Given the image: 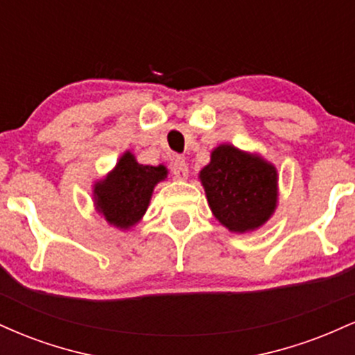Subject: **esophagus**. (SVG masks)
<instances>
[{"label": "esophagus", "instance_id": "1", "mask_svg": "<svg viewBox=\"0 0 355 355\" xmlns=\"http://www.w3.org/2000/svg\"><path fill=\"white\" fill-rule=\"evenodd\" d=\"M172 173L175 175L177 178H183L189 177V166H187V162L183 157H175L173 162H172Z\"/></svg>", "mask_w": 355, "mask_h": 355}]
</instances>
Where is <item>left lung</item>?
I'll use <instances>...</instances> for the list:
<instances>
[{"label": "left lung", "mask_w": 355, "mask_h": 355, "mask_svg": "<svg viewBox=\"0 0 355 355\" xmlns=\"http://www.w3.org/2000/svg\"><path fill=\"white\" fill-rule=\"evenodd\" d=\"M200 180L214 215L232 232L259 229L274 214L277 172L262 158L220 145Z\"/></svg>", "instance_id": "left-lung-1"}]
</instances>
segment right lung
Instances as JSON below:
<instances>
[{"label": "right lung", "instance_id": "1", "mask_svg": "<svg viewBox=\"0 0 355 355\" xmlns=\"http://www.w3.org/2000/svg\"><path fill=\"white\" fill-rule=\"evenodd\" d=\"M166 177L164 165H140L132 153L120 158L115 170L96 183V209L112 225L130 229L144 217L153 187Z\"/></svg>", "mask_w": 355, "mask_h": 355}]
</instances>
